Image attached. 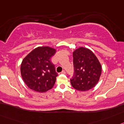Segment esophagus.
Segmentation results:
<instances>
[{
    "label": "esophagus",
    "mask_w": 124,
    "mask_h": 124,
    "mask_svg": "<svg viewBox=\"0 0 124 124\" xmlns=\"http://www.w3.org/2000/svg\"><path fill=\"white\" fill-rule=\"evenodd\" d=\"M65 73H66V72H65V70H62V72H61V73H62V74H65Z\"/></svg>",
    "instance_id": "esophagus-1"
}]
</instances>
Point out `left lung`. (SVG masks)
Returning a JSON list of instances; mask_svg holds the SVG:
<instances>
[{
  "instance_id": "obj_1",
  "label": "left lung",
  "mask_w": 124,
  "mask_h": 124,
  "mask_svg": "<svg viewBox=\"0 0 124 124\" xmlns=\"http://www.w3.org/2000/svg\"><path fill=\"white\" fill-rule=\"evenodd\" d=\"M74 73L70 78L72 86L77 90L86 91L93 88L100 80L101 65L90 49L80 47L73 52Z\"/></svg>"
}]
</instances>
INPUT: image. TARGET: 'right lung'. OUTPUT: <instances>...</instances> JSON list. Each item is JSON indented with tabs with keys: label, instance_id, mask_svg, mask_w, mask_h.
Masks as SVG:
<instances>
[{
	"label": "right lung",
	"instance_id": "1",
	"mask_svg": "<svg viewBox=\"0 0 124 124\" xmlns=\"http://www.w3.org/2000/svg\"><path fill=\"white\" fill-rule=\"evenodd\" d=\"M55 50L48 46L38 47L24 58L21 65V74L30 89L39 93L54 86L58 74L51 58Z\"/></svg>",
	"mask_w": 124,
	"mask_h": 124
}]
</instances>
